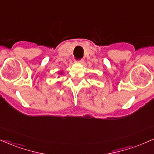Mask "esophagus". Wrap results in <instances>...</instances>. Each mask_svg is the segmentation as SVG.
<instances>
[{"instance_id":"obj_1","label":"esophagus","mask_w":154,"mask_h":154,"mask_svg":"<svg viewBox=\"0 0 154 154\" xmlns=\"http://www.w3.org/2000/svg\"><path fill=\"white\" fill-rule=\"evenodd\" d=\"M77 62L79 63H83V62H84V60H83V59H80V60H79V61H77Z\"/></svg>"}]
</instances>
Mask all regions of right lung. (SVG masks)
<instances>
[{
  "label": "right lung",
  "instance_id": "1",
  "mask_svg": "<svg viewBox=\"0 0 154 154\" xmlns=\"http://www.w3.org/2000/svg\"><path fill=\"white\" fill-rule=\"evenodd\" d=\"M61 74H62V72H59V75H61Z\"/></svg>",
  "mask_w": 154,
  "mask_h": 154
}]
</instances>
